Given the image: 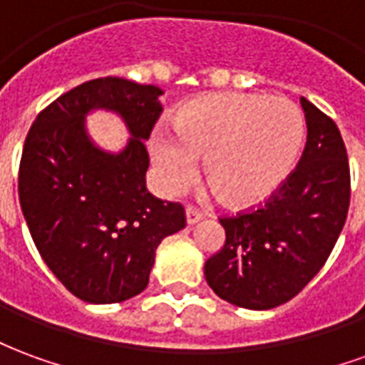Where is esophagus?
<instances>
[{
    "mask_svg": "<svg viewBox=\"0 0 365 365\" xmlns=\"http://www.w3.org/2000/svg\"><path fill=\"white\" fill-rule=\"evenodd\" d=\"M203 217H205V215H203V211H199L197 207H187V209H185V219H187V225H195V222L201 221Z\"/></svg>",
    "mask_w": 365,
    "mask_h": 365,
    "instance_id": "obj_1",
    "label": "esophagus"
}]
</instances>
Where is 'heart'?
Wrapping results in <instances>:
<instances>
[{
    "mask_svg": "<svg viewBox=\"0 0 365 365\" xmlns=\"http://www.w3.org/2000/svg\"><path fill=\"white\" fill-rule=\"evenodd\" d=\"M305 140V115L285 97L209 93L175 113L174 130L160 127L150 143L160 185L183 190L195 158L232 207H252L277 191Z\"/></svg>",
    "mask_w": 365,
    "mask_h": 365,
    "instance_id": "b5f03b06",
    "label": "heart"
}]
</instances>
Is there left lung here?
<instances>
[{
	"instance_id": "1",
	"label": "left lung",
	"mask_w": 365,
	"mask_h": 365,
	"mask_svg": "<svg viewBox=\"0 0 365 365\" xmlns=\"http://www.w3.org/2000/svg\"><path fill=\"white\" fill-rule=\"evenodd\" d=\"M307 144L266 203L221 217L225 246L205 262L209 287L242 309L287 303L319 274L350 207V166L336 123L301 97Z\"/></svg>"
}]
</instances>
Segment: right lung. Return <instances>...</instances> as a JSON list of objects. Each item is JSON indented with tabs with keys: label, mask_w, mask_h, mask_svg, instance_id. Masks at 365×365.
Returning <instances> with one entry per match:
<instances>
[{
	"label": "right lung",
	"mask_w": 365,
	"mask_h": 365,
	"mask_svg": "<svg viewBox=\"0 0 365 365\" xmlns=\"http://www.w3.org/2000/svg\"><path fill=\"white\" fill-rule=\"evenodd\" d=\"M162 90L125 78H97L62 93L29 130L19 201L46 266L76 297L120 303L148 285L158 245L185 227L182 203L146 190L150 138ZM91 108L119 112L133 138L119 155L99 151L83 119Z\"/></svg>",
	"instance_id": "1"
}]
</instances>
